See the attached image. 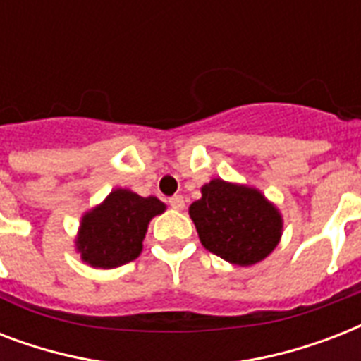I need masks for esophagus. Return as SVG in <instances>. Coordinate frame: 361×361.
Returning <instances> with one entry per match:
<instances>
[{
    "label": "esophagus",
    "instance_id": "obj_1",
    "mask_svg": "<svg viewBox=\"0 0 361 361\" xmlns=\"http://www.w3.org/2000/svg\"><path fill=\"white\" fill-rule=\"evenodd\" d=\"M169 204L174 209H183V208H185V200H183V197H181V195H174V197H170L169 198Z\"/></svg>",
    "mask_w": 361,
    "mask_h": 361
}]
</instances>
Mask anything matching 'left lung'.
Returning a JSON list of instances; mask_svg holds the SVG:
<instances>
[{"label": "left lung", "instance_id": "obj_1", "mask_svg": "<svg viewBox=\"0 0 361 361\" xmlns=\"http://www.w3.org/2000/svg\"><path fill=\"white\" fill-rule=\"evenodd\" d=\"M189 215L202 245L236 266L264 260L283 234L279 209L262 192L217 178L202 187V198L191 204Z\"/></svg>", "mask_w": 361, "mask_h": 361}]
</instances>
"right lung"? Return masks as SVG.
<instances>
[{
    "instance_id": "1",
    "label": "right lung",
    "mask_w": 361,
    "mask_h": 361,
    "mask_svg": "<svg viewBox=\"0 0 361 361\" xmlns=\"http://www.w3.org/2000/svg\"><path fill=\"white\" fill-rule=\"evenodd\" d=\"M164 206L155 197H140L129 189H116L103 204L82 217L76 249L93 268H118L142 251L147 225Z\"/></svg>"
}]
</instances>
